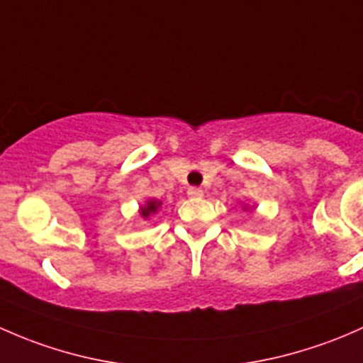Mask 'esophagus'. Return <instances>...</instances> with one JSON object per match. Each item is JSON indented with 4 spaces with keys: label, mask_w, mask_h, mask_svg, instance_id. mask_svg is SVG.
I'll return each instance as SVG.
<instances>
[{
    "label": "esophagus",
    "mask_w": 363,
    "mask_h": 363,
    "mask_svg": "<svg viewBox=\"0 0 363 363\" xmlns=\"http://www.w3.org/2000/svg\"><path fill=\"white\" fill-rule=\"evenodd\" d=\"M186 194H189L190 197H201L203 196V189H199V186H190L189 190H186Z\"/></svg>",
    "instance_id": "34e87169"
}]
</instances>
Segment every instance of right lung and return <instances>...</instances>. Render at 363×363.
Instances as JSON below:
<instances>
[{
    "label": "right lung",
    "instance_id": "1",
    "mask_svg": "<svg viewBox=\"0 0 363 363\" xmlns=\"http://www.w3.org/2000/svg\"><path fill=\"white\" fill-rule=\"evenodd\" d=\"M160 204H162V203H160V201H157V199H148L147 204H145V206H141L140 215L143 216V218H148V216H150V215H155V213L159 211Z\"/></svg>",
    "mask_w": 363,
    "mask_h": 363
}]
</instances>
